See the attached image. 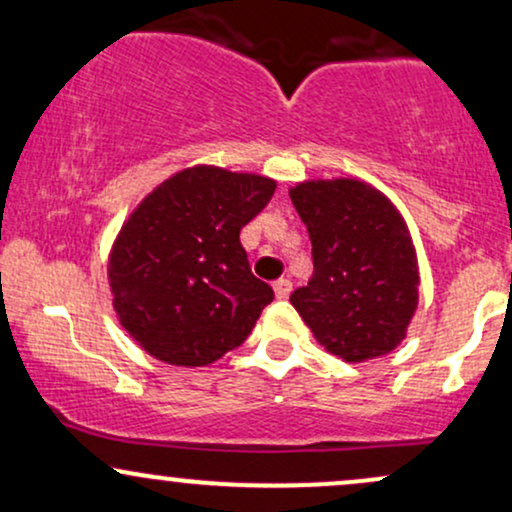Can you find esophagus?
Instances as JSON below:
<instances>
[{
  "instance_id": "obj_1",
  "label": "esophagus",
  "mask_w": 512,
  "mask_h": 512,
  "mask_svg": "<svg viewBox=\"0 0 512 512\" xmlns=\"http://www.w3.org/2000/svg\"><path fill=\"white\" fill-rule=\"evenodd\" d=\"M291 289H293V284L289 279H276L274 281V293H276V298H289L291 296Z\"/></svg>"
}]
</instances>
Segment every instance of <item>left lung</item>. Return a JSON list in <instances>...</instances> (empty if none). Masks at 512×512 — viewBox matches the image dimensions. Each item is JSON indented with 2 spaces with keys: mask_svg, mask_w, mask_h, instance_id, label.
Masks as SVG:
<instances>
[{
  "mask_svg": "<svg viewBox=\"0 0 512 512\" xmlns=\"http://www.w3.org/2000/svg\"><path fill=\"white\" fill-rule=\"evenodd\" d=\"M291 202L308 228L315 267L291 303L317 342L351 363L395 349L419 301L402 216L358 180L303 182Z\"/></svg>",
  "mask_w": 512,
  "mask_h": 512,
  "instance_id": "obj_1",
  "label": "left lung"
}]
</instances>
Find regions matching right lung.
<instances>
[{
    "label": "right lung",
    "instance_id": "right-lung-1",
    "mask_svg": "<svg viewBox=\"0 0 512 512\" xmlns=\"http://www.w3.org/2000/svg\"><path fill=\"white\" fill-rule=\"evenodd\" d=\"M274 190L260 175L187 168L129 216L110 255V289L122 327L151 356L207 366L245 342L274 291L252 274L240 231Z\"/></svg>",
    "mask_w": 512,
    "mask_h": 512
}]
</instances>
